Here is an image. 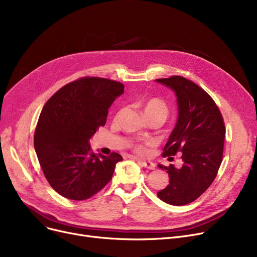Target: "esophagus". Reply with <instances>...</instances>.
I'll return each instance as SVG.
<instances>
[{"instance_id": "esophagus-1", "label": "esophagus", "mask_w": 257, "mask_h": 257, "mask_svg": "<svg viewBox=\"0 0 257 257\" xmlns=\"http://www.w3.org/2000/svg\"><path fill=\"white\" fill-rule=\"evenodd\" d=\"M137 162H139L143 167L148 168V169H155L156 168V164L151 162V161H142V160H137Z\"/></svg>"}]
</instances>
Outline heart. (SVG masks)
<instances>
[{"label": "heart", "mask_w": 257, "mask_h": 257, "mask_svg": "<svg viewBox=\"0 0 257 257\" xmlns=\"http://www.w3.org/2000/svg\"><path fill=\"white\" fill-rule=\"evenodd\" d=\"M142 107H143V113L148 119L158 118L164 121L167 118L169 113L167 104L160 98H151L149 100H146L143 103ZM135 150L140 154L145 152L144 146L142 145H136Z\"/></svg>", "instance_id": "heart-1"}]
</instances>
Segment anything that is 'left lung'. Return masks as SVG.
Returning <instances> with one entry per match:
<instances>
[{
	"label": "left lung",
	"instance_id": "1",
	"mask_svg": "<svg viewBox=\"0 0 257 257\" xmlns=\"http://www.w3.org/2000/svg\"><path fill=\"white\" fill-rule=\"evenodd\" d=\"M177 97L178 119L164 146V157L181 154L177 168L158 164L168 174V185L157 193L163 202L182 206L197 200L208 188L221 166L225 124L211 97L194 82L182 77L156 79Z\"/></svg>",
	"mask_w": 257,
	"mask_h": 257
}]
</instances>
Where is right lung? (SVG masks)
Segmentation results:
<instances>
[{
  "label": "right lung",
  "instance_id": "right-lung-1",
  "mask_svg": "<svg viewBox=\"0 0 257 257\" xmlns=\"http://www.w3.org/2000/svg\"><path fill=\"white\" fill-rule=\"evenodd\" d=\"M123 91L120 82L84 77L66 84L44 105L34 150L49 184L63 197L87 200L112 179L122 157L95 155L90 139L105 124L108 107Z\"/></svg>",
  "mask_w": 257,
  "mask_h": 257
}]
</instances>
